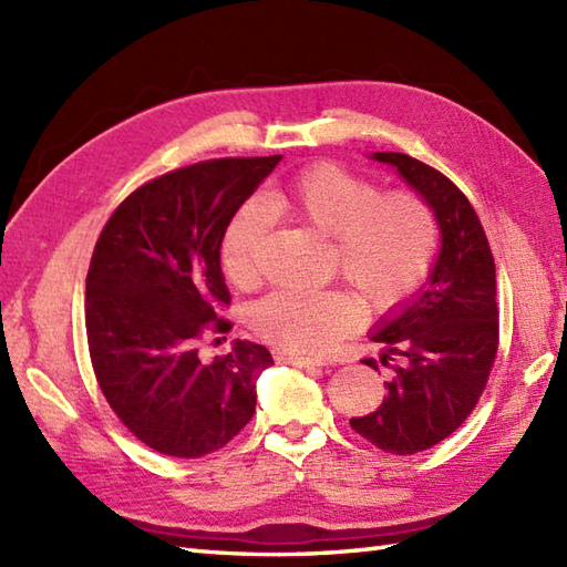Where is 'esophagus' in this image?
<instances>
[{"label":"esophagus","mask_w":567,"mask_h":567,"mask_svg":"<svg viewBox=\"0 0 567 567\" xmlns=\"http://www.w3.org/2000/svg\"><path fill=\"white\" fill-rule=\"evenodd\" d=\"M275 360H280V363H287V365H295V368H307V370H319L323 365V363H319V360L299 358L292 353H275Z\"/></svg>","instance_id":"obj_1"}]
</instances>
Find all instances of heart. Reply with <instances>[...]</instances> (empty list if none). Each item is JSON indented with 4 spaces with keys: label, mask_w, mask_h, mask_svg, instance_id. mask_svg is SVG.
Masks as SVG:
<instances>
[{
    "label": "heart",
    "mask_w": 567,
    "mask_h": 567,
    "mask_svg": "<svg viewBox=\"0 0 567 567\" xmlns=\"http://www.w3.org/2000/svg\"><path fill=\"white\" fill-rule=\"evenodd\" d=\"M270 212L292 214L331 240V268L363 297L372 311H390L412 297L431 272L439 248V221L431 204L412 189L382 192L375 179L319 163L265 199ZM270 214L246 202L228 219L219 258L238 287L260 277V244ZM360 307L343 290H275L250 309L260 339L299 358L319 355L353 331Z\"/></svg>",
    "instance_id": "1"
}]
</instances>
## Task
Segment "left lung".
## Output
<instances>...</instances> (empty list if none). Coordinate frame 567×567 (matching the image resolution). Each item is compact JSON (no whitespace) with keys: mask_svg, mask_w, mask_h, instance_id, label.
Returning a JSON list of instances; mask_svg holds the SVG:
<instances>
[{"mask_svg":"<svg viewBox=\"0 0 567 567\" xmlns=\"http://www.w3.org/2000/svg\"><path fill=\"white\" fill-rule=\"evenodd\" d=\"M424 197L441 228L429 282L372 341L390 368L388 396L351 426L384 453L412 455L449 439L483 396L499 346L495 258L473 204L436 167L404 153H375Z\"/></svg>","mask_w":567,"mask_h":567,"instance_id":"1","label":"left lung"}]
</instances>
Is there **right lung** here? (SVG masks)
Here are the masks:
<instances>
[{
	"label": "right lung",
	"instance_id": "1",
	"mask_svg": "<svg viewBox=\"0 0 567 567\" xmlns=\"http://www.w3.org/2000/svg\"><path fill=\"white\" fill-rule=\"evenodd\" d=\"M280 158H216L155 177L118 204L94 246L84 295L94 375L122 424L163 455L219 451L256 412L268 348L236 341L202 360L199 341L234 327L221 317L231 305L221 234Z\"/></svg>",
	"mask_w": 567,
	"mask_h": 567
}]
</instances>
